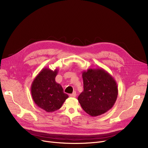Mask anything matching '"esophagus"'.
<instances>
[{
  "label": "esophagus",
  "mask_w": 148,
  "mask_h": 148,
  "mask_svg": "<svg viewBox=\"0 0 148 148\" xmlns=\"http://www.w3.org/2000/svg\"><path fill=\"white\" fill-rule=\"evenodd\" d=\"M70 97H73V98H74L76 97V92H74L72 94L70 95Z\"/></svg>",
  "instance_id": "1"
}]
</instances>
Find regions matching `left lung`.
Returning a JSON list of instances; mask_svg holds the SVG:
<instances>
[{
	"mask_svg": "<svg viewBox=\"0 0 148 148\" xmlns=\"http://www.w3.org/2000/svg\"><path fill=\"white\" fill-rule=\"evenodd\" d=\"M82 77L84 90L78 100L84 111L98 116L112 108L118 94L113 77L103 68H89L82 72Z\"/></svg>",
	"mask_w": 148,
	"mask_h": 148,
	"instance_id": "1",
	"label": "left lung"
}]
</instances>
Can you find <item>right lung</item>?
Returning <instances> with one entry per match:
<instances>
[{"label":"right lung","mask_w":148,"mask_h":148,"mask_svg":"<svg viewBox=\"0 0 148 148\" xmlns=\"http://www.w3.org/2000/svg\"><path fill=\"white\" fill-rule=\"evenodd\" d=\"M58 69L44 68L39 73L31 85L30 90L35 103L47 112L56 111L62 107L68 95L62 86L56 82Z\"/></svg>","instance_id":"obj_1"}]
</instances>
